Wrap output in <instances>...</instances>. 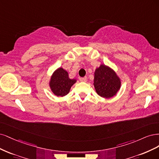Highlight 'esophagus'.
Segmentation results:
<instances>
[{"label":"esophagus","instance_id":"esophagus-1","mask_svg":"<svg viewBox=\"0 0 159 159\" xmlns=\"http://www.w3.org/2000/svg\"><path fill=\"white\" fill-rule=\"evenodd\" d=\"M87 79H87L86 76H84V77H83V78H80V80L81 81H83V82H86V81H87Z\"/></svg>","mask_w":159,"mask_h":159}]
</instances>
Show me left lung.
Segmentation results:
<instances>
[{
    "instance_id": "1",
    "label": "left lung",
    "mask_w": 159,
    "mask_h": 159,
    "mask_svg": "<svg viewBox=\"0 0 159 159\" xmlns=\"http://www.w3.org/2000/svg\"><path fill=\"white\" fill-rule=\"evenodd\" d=\"M94 86L99 96L110 98L120 89L121 80L113 69L102 64L95 70Z\"/></svg>"
}]
</instances>
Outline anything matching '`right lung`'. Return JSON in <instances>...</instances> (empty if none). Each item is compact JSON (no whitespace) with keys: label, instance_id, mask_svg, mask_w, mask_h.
Segmentation results:
<instances>
[{"label":"right lung","instance_id":"add662e5","mask_svg":"<svg viewBox=\"0 0 159 159\" xmlns=\"http://www.w3.org/2000/svg\"><path fill=\"white\" fill-rule=\"evenodd\" d=\"M76 82V79H69L67 71L60 67L53 73L49 81V86L55 95L64 96L69 93L71 86Z\"/></svg>","mask_w":159,"mask_h":159}]
</instances>
